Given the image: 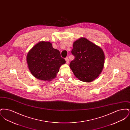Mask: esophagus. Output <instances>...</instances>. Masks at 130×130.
Here are the masks:
<instances>
[{
	"instance_id": "1",
	"label": "esophagus",
	"mask_w": 130,
	"mask_h": 130,
	"mask_svg": "<svg viewBox=\"0 0 130 130\" xmlns=\"http://www.w3.org/2000/svg\"><path fill=\"white\" fill-rule=\"evenodd\" d=\"M65 60H66V63L68 64L69 62V60L68 57H66V58H65Z\"/></svg>"
}]
</instances>
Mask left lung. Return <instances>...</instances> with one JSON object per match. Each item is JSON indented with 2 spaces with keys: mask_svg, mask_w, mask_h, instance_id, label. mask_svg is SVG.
I'll use <instances>...</instances> for the list:
<instances>
[{
  "mask_svg": "<svg viewBox=\"0 0 130 130\" xmlns=\"http://www.w3.org/2000/svg\"><path fill=\"white\" fill-rule=\"evenodd\" d=\"M72 53L75 58L70 63V67L79 80L91 82L101 74L105 55L99 46L85 37H81L74 42Z\"/></svg>",
  "mask_w": 130,
  "mask_h": 130,
  "instance_id": "left-lung-1",
  "label": "left lung"
}]
</instances>
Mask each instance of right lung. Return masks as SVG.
Returning a JSON list of instances; mask_svg holds the SVG:
<instances>
[{"label": "right lung", "mask_w": 130, "mask_h": 130, "mask_svg": "<svg viewBox=\"0 0 130 130\" xmlns=\"http://www.w3.org/2000/svg\"><path fill=\"white\" fill-rule=\"evenodd\" d=\"M26 60L31 74L41 80L54 79L65 60L61 57L58 50L54 49L48 41H40L28 52Z\"/></svg>", "instance_id": "1"}]
</instances>
